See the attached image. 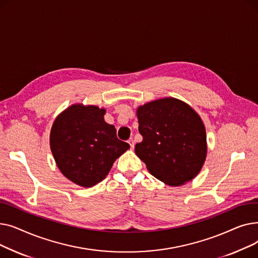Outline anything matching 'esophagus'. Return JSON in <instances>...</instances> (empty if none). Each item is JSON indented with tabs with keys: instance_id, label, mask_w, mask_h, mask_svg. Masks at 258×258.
<instances>
[{
	"instance_id": "esophagus-1",
	"label": "esophagus",
	"mask_w": 258,
	"mask_h": 258,
	"mask_svg": "<svg viewBox=\"0 0 258 258\" xmlns=\"http://www.w3.org/2000/svg\"><path fill=\"white\" fill-rule=\"evenodd\" d=\"M128 144H130V146H131V148L133 150L134 148V146H135V143H134V140H133V138H131V139H128Z\"/></svg>"
}]
</instances>
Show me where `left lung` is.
Returning <instances> with one entry per match:
<instances>
[{
  "instance_id": "left-lung-1",
  "label": "left lung",
  "mask_w": 258,
  "mask_h": 258,
  "mask_svg": "<svg viewBox=\"0 0 258 258\" xmlns=\"http://www.w3.org/2000/svg\"><path fill=\"white\" fill-rule=\"evenodd\" d=\"M143 140L135 153L155 178L170 186L192 180L205 162L206 131L200 116L174 98L148 102L137 111Z\"/></svg>"
}]
</instances>
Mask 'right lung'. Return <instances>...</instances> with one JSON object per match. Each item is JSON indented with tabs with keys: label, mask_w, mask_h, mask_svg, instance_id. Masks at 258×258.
<instances>
[{
	"label": "right lung",
	"mask_w": 258,
	"mask_h": 258,
	"mask_svg": "<svg viewBox=\"0 0 258 258\" xmlns=\"http://www.w3.org/2000/svg\"><path fill=\"white\" fill-rule=\"evenodd\" d=\"M105 110L74 104L54 121L50 146L62 174L73 183L91 187L101 182L115 160L130 148L117 138L114 125L103 120Z\"/></svg>",
	"instance_id": "obj_1"
}]
</instances>
